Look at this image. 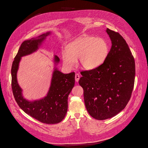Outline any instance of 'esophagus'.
Here are the masks:
<instances>
[{
	"instance_id": "1",
	"label": "esophagus",
	"mask_w": 148,
	"mask_h": 148,
	"mask_svg": "<svg viewBox=\"0 0 148 148\" xmlns=\"http://www.w3.org/2000/svg\"><path fill=\"white\" fill-rule=\"evenodd\" d=\"M80 78V76L78 74H76L75 75V80L76 82H78Z\"/></svg>"
}]
</instances>
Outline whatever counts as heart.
<instances>
[{
	"label": "heart",
	"mask_w": 148,
	"mask_h": 148,
	"mask_svg": "<svg viewBox=\"0 0 148 148\" xmlns=\"http://www.w3.org/2000/svg\"><path fill=\"white\" fill-rule=\"evenodd\" d=\"M109 53L107 42L102 38L93 36L79 37L70 43L67 51L62 52L64 64L68 67L79 64L83 69L91 70L100 66L107 58Z\"/></svg>",
	"instance_id": "obj_1"
}]
</instances>
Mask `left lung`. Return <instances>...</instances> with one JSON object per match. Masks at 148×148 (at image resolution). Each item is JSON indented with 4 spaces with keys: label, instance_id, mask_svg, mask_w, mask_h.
Returning a JSON list of instances; mask_svg holds the SVG:
<instances>
[{
    "label": "left lung",
    "instance_id": "8db88e82",
    "mask_svg": "<svg viewBox=\"0 0 148 148\" xmlns=\"http://www.w3.org/2000/svg\"><path fill=\"white\" fill-rule=\"evenodd\" d=\"M112 46L98 67L81 71L79 85L89 114L98 120L112 118L123 110L134 87L135 64L125 39L118 32L107 29Z\"/></svg>",
    "mask_w": 148,
    "mask_h": 148
}]
</instances>
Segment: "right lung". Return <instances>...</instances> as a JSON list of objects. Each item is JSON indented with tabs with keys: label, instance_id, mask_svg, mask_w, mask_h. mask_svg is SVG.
Returning a JSON list of instances; mask_svg holds the SVG:
<instances>
[{
	"label": "right lung",
	"instance_id": "right-lung-1",
	"mask_svg": "<svg viewBox=\"0 0 148 148\" xmlns=\"http://www.w3.org/2000/svg\"><path fill=\"white\" fill-rule=\"evenodd\" d=\"M49 33L42 34L37 37V39L32 38L30 40L25 41L20 46L12 66V88L17 103L25 113L42 123L54 124L64 119L67 112L68 97L74 86L75 73L63 74L55 70L47 97L33 102L23 98L22 90L18 85L16 78L21 57L36 51L41 41ZM59 60L57 56H55L56 61L58 62Z\"/></svg>",
	"mask_w": 148,
	"mask_h": 148
}]
</instances>
